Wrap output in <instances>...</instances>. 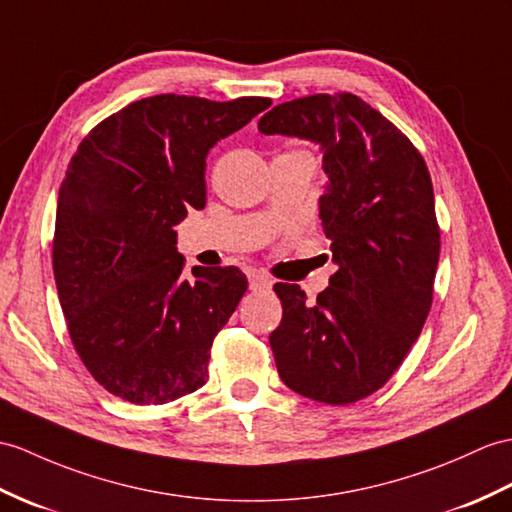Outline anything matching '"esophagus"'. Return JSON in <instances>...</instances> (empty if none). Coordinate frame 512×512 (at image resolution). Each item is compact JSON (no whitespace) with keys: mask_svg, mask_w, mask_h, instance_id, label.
<instances>
[{"mask_svg":"<svg viewBox=\"0 0 512 512\" xmlns=\"http://www.w3.org/2000/svg\"><path fill=\"white\" fill-rule=\"evenodd\" d=\"M248 288H251L253 292L270 290L272 288V279L268 275H264V272L251 270V272H248Z\"/></svg>","mask_w":512,"mask_h":512,"instance_id":"obj_1","label":"esophagus"}]
</instances>
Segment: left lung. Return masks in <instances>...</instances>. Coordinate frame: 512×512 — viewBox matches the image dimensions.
<instances>
[{"instance_id":"left-lung-1","label":"left lung","mask_w":512,"mask_h":512,"mask_svg":"<svg viewBox=\"0 0 512 512\" xmlns=\"http://www.w3.org/2000/svg\"><path fill=\"white\" fill-rule=\"evenodd\" d=\"M257 128L323 152L318 216L338 266L316 303L296 283H275L279 377L320 403L360 401L397 371L430 314L441 253L430 172L412 141L353 93L283 102Z\"/></svg>"}]
</instances>
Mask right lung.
Masks as SVG:
<instances>
[{"mask_svg": "<svg viewBox=\"0 0 512 512\" xmlns=\"http://www.w3.org/2000/svg\"><path fill=\"white\" fill-rule=\"evenodd\" d=\"M268 98L154 95L82 139L58 189L54 279L71 342L95 382L137 406L207 382L213 338L248 281L235 266L183 277L174 227L207 202V154Z\"/></svg>", "mask_w": 512, "mask_h": 512, "instance_id": "add662e5", "label": "right lung"}]
</instances>
